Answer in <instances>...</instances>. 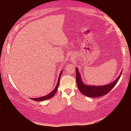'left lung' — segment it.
<instances>
[{"mask_svg": "<svg viewBox=\"0 0 131 131\" xmlns=\"http://www.w3.org/2000/svg\"><path fill=\"white\" fill-rule=\"evenodd\" d=\"M122 73H121L119 77L115 81L111 83L110 84L101 86H87L84 84L81 80L80 75L79 73L78 68H76V80L77 85L79 91L85 96L90 97H99L108 93L112 90L114 87L115 86L116 83L121 77Z\"/></svg>", "mask_w": 131, "mask_h": 131, "instance_id": "8db88e82", "label": "left lung"}]
</instances>
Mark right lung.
Here are the masks:
<instances>
[{"instance_id": "add662e5", "label": "right lung", "mask_w": 131, "mask_h": 131, "mask_svg": "<svg viewBox=\"0 0 131 131\" xmlns=\"http://www.w3.org/2000/svg\"><path fill=\"white\" fill-rule=\"evenodd\" d=\"M62 72H63V70L62 71L61 73H60V74H59V78H58V82H57V84L56 88H55V89L52 91V92H50L49 94L46 95V96H43V97H41L37 98H31V100H32L35 101H37V102H40V101H44V100H49V99L52 98L54 96V94L56 93L57 91L58 87L59 84V80H60V77H61V75L62 74Z\"/></svg>"}]
</instances>
